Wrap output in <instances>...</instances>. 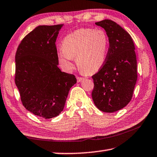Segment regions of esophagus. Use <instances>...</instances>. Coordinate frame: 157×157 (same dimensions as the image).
Wrapping results in <instances>:
<instances>
[{
  "label": "esophagus",
  "mask_w": 157,
  "mask_h": 157,
  "mask_svg": "<svg viewBox=\"0 0 157 157\" xmlns=\"http://www.w3.org/2000/svg\"><path fill=\"white\" fill-rule=\"evenodd\" d=\"M77 79H78V82H80L83 80L84 78H81V77H78V78H77Z\"/></svg>",
  "instance_id": "1"
}]
</instances>
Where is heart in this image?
I'll use <instances>...</instances> for the list:
<instances>
[{"mask_svg": "<svg viewBox=\"0 0 157 157\" xmlns=\"http://www.w3.org/2000/svg\"><path fill=\"white\" fill-rule=\"evenodd\" d=\"M58 52V60L63 68L71 70L73 59L79 70L86 75L93 74L102 67L109 49L107 34L101 29L82 28L66 35Z\"/></svg>", "mask_w": 157, "mask_h": 157, "instance_id": "b5f03b06", "label": "heart"}]
</instances>
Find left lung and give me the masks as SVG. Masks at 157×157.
<instances>
[{"label": "left lung", "instance_id": "left-lung-1", "mask_svg": "<svg viewBox=\"0 0 157 157\" xmlns=\"http://www.w3.org/2000/svg\"><path fill=\"white\" fill-rule=\"evenodd\" d=\"M95 24L105 29L109 48L104 66L92 76V98L98 109L112 113L132 100L137 80L135 46L129 34L114 21L105 19Z\"/></svg>", "mask_w": 157, "mask_h": 157}]
</instances>
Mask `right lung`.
Here are the masks:
<instances>
[{
  "label": "right lung",
  "instance_id": "1",
  "mask_svg": "<svg viewBox=\"0 0 157 157\" xmlns=\"http://www.w3.org/2000/svg\"><path fill=\"white\" fill-rule=\"evenodd\" d=\"M63 25H39L27 34L15 56V83L25 109L49 119L62 112L75 75L62 72L55 46Z\"/></svg>",
  "mask_w": 157,
  "mask_h": 157
}]
</instances>
